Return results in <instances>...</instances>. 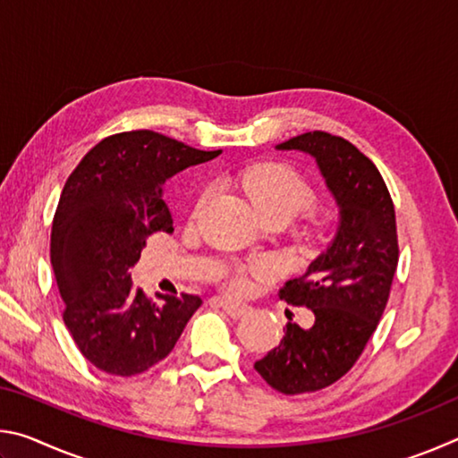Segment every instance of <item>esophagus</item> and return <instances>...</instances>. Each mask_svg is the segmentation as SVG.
<instances>
[{"mask_svg":"<svg viewBox=\"0 0 458 458\" xmlns=\"http://www.w3.org/2000/svg\"><path fill=\"white\" fill-rule=\"evenodd\" d=\"M218 305L226 311L230 317H234V319H238V317H244L248 311H250V307L244 305V303H238V301H232V299H226V297H220L218 299Z\"/></svg>","mask_w":458,"mask_h":458,"instance_id":"obj_1","label":"esophagus"}]
</instances>
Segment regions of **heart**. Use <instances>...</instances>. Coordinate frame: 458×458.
I'll return each instance as SVG.
<instances>
[{
    "instance_id": "b5f03b06",
    "label": "heart",
    "mask_w": 458,
    "mask_h": 458,
    "mask_svg": "<svg viewBox=\"0 0 458 458\" xmlns=\"http://www.w3.org/2000/svg\"><path fill=\"white\" fill-rule=\"evenodd\" d=\"M240 183L262 216H297L313 204L315 193L303 175L284 164H260L240 174ZM208 191L199 198L201 206ZM232 286H242V278H232Z\"/></svg>"
}]
</instances>
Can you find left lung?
I'll return each mask as SVG.
<instances>
[{
	"label": "left lung",
	"mask_w": 458,
	"mask_h": 458,
	"mask_svg": "<svg viewBox=\"0 0 458 458\" xmlns=\"http://www.w3.org/2000/svg\"><path fill=\"white\" fill-rule=\"evenodd\" d=\"M311 155L339 210L335 236L281 299L311 309V327L286 323L284 337L254 369L283 394L337 382L363 352L382 317L398 267L396 214L377 167L345 139L313 131L276 145Z\"/></svg>",
	"instance_id": "obj_1"
}]
</instances>
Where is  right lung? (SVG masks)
I'll use <instances>...</instances> for the list:
<instances>
[{
	"mask_svg": "<svg viewBox=\"0 0 458 458\" xmlns=\"http://www.w3.org/2000/svg\"><path fill=\"white\" fill-rule=\"evenodd\" d=\"M220 153L155 131H129L92 147L66 180L50 260L66 327L84 358L106 374L137 376L165 360L201 305L196 294H161L164 301L153 303L129 270L147 236L174 232L164 183Z\"/></svg>",
	"mask_w": 458,
	"mask_h": 458,
	"instance_id": "obj_1",
	"label": "right lung"
}]
</instances>
